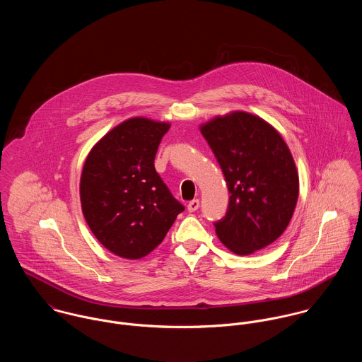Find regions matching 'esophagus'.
I'll return each mask as SVG.
<instances>
[{
    "mask_svg": "<svg viewBox=\"0 0 362 362\" xmlns=\"http://www.w3.org/2000/svg\"><path fill=\"white\" fill-rule=\"evenodd\" d=\"M199 206H200V200H192L189 204H187V211L189 212H194V211H197L199 209Z\"/></svg>",
    "mask_w": 362,
    "mask_h": 362,
    "instance_id": "1",
    "label": "esophagus"
}]
</instances>
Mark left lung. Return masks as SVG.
Here are the masks:
<instances>
[{"mask_svg":"<svg viewBox=\"0 0 362 362\" xmlns=\"http://www.w3.org/2000/svg\"><path fill=\"white\" fill-rule=\"evenodd\" d=\"M229 190L226 215L214 222L230 251L248 255L286 230L298 199L290 150L268 122L236 111L201 126Z\"/></svg>","mask_w":362,"mask_h":362,"instance_id":"left-lung-1","label":"left lung"}]
</instances>
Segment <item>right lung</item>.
Returning <instances> with one entry per match:
<instances>
[{"mask_svg": "<svg viewBox=\"0 0 362 362\" xmlns=\"http://www.w3.org/2000/svg\"><path fill=\"white\" fill-rule=\"evenodd\" d=\"M170 124L132 118L88 153L81 177L84 219L105 248L139 259L161 244L185 206L157 173L154 160Z\"/></svg>", "mask_w": 362, "mask_h": 362, "instance_id": "1", "label": "right lung"}]
</instances>
